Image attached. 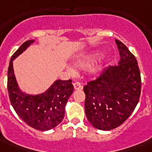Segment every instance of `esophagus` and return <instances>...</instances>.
<instances>
[{
	"label": "esophagus",
	"instance_id": "obj_1",
	"mask_svg": "<svg viewBox=\"0 0 152 152\" xmlns=\"http://www.w3.org/2000/svg\"><path fill=\"white\" fill-rule=\"evenodd\" d=\"M74 89L75 90H80V89H83V86L81 85L80 83L79 82H76V83H73Z\"/></svg>",
	"mask_w": 152,
	"mask_h": 152
}]
</instances>
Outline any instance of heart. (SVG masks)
<instances>
[{
    "mask_svg": "<svg viewBox=\"0 0 152 152\" xmlns=\"http://www.w3.org/2000/svg\"><path fill=\"white\" fill-rule=\"evenodd\" d=\"M103 55V51L102 50H95L92 52H90L87 53V54L83 55V57H79L78 59L76 60L75 64L77 67L80 69H88L93 64H95V62L97 61L98 60L100 59ZM91 67V66H90ZM102 64L98 63V64L93 65L90 69H89V72L91 75H95L98 74L102 70ZM69 71L71 74L76 73V70L72 67H69Z\"/></svg>",
    "mask_w": 152,
    "mask_h": 152,
    "instance_id": "b5f03b06",
    "label": "heart"
}]
</instances>
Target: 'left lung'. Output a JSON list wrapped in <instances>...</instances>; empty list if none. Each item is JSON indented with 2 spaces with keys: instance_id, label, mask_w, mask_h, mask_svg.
Here are the masks:
<instances>
[{
  "instance_id": "1",
  "label": "left lung",
  "mask_w": 152,
  "mask_h": 152,
  "mask_svg": "<svg viewBox=\"0 0 152 152\" xmlns=\"http://www.w3.org/2000/svg\"><path fill=\"white\" fill-rule=\"evenodd\" d=\"M120 53L118 65L107 67L95 80L84 86L85 113L95 128L108 131L124 123L139 102L141 79L134 55L115 39Z\"/></svg>"
}]
</instances>
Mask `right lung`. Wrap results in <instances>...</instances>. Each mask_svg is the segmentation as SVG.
<instances>
[{
    "label": "right lung",
    "mask_w": 152,
    "mask_h": 152,
    "mask_svg": "<svg viewBox=\"0 0 152 152\" xmlns=\"http://www.w3.org/2000/svg\"><path fill=\"white\" fill-rule=\"evenodd\" d=\"M35 40H28L14 53L8 70V91L11 104L18 116L26 124L40 131H47L64 119V109L73 92L71 80H57L44 92L31 95L23 91L17 83L13 61L24 52Z\"/></svg>",
    "instance_id": "obj_1"
}]
</instances>
